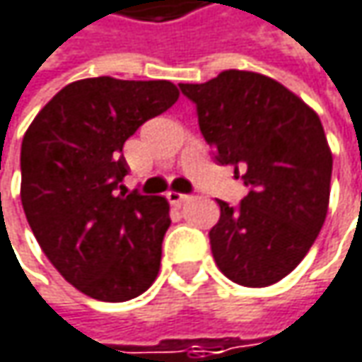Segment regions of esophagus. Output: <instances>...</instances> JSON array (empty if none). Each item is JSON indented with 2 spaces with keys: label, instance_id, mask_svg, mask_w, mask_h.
<instances>
[{
  "label": "esophagus",
  "instance_id": "34e87169",
  "mask_svg": "<svg viewBox=\"0 0 362 362\" xmlns=\"http://www.w3.org/2000/svg\"><path fill=\"white\" fill-rule=\"evenodd\" d=\"M168 201L172 202V204H176V206H180V204H184L186 201H190V197L188 194H182V192H174V190H170L168 194Z\"/></svg>",
  "mask_w": 362,
  "mask_h": 362
}]
</instances>
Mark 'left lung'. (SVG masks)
<instances>
[{
    "label": "left lung",
    "mask_w": 362,
    "mask_h": 362,
    "mask_svg": "<svg viewBox=\"0 0 362 362\" xmlns=\"http://www.w3.org/2000/svg\"><path fill=\"white\" fill-rule=\"evenodd\" d=\"M197 104L204 141L221 165H233L250 192L221 206L209 231L225 276L268 287L305 258L326 221L332 151L313 108L276 79L227 69L204 83H180Z\"/></svg>",
    "instance_id": "obj_1"
}]
</instances>
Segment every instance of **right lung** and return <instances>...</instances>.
<instances>
[{
	"mask_svg": "<svg viewBox=\"0 0 362 362\" xmlns=\"http://www.w3.org/2000/svg\"><path fill=\"white\" fill-rule=\"evenodd\" d=\"M178 96L168 79H79L45 104L24 135L26 219L51 264L92 299L129 301L158 279L170 204L124 190L122 145Z\"/></svg>",
	"mask_w": 362,
	"mask_h": 362,
	"instance_id": "add662e5",
	"label": "right lung"
}]
</instances>
